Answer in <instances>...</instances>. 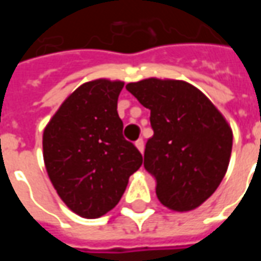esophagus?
I'll return each instance as SVG.
<instances>
[{
  "mask_svg": "<svg viewBox=\"0 0 261 261\" xmlns=\"http://www.w3.org/2000/svg\"><path fill=\"white\" fill-rule=\"evenodd\" d=\"M136 147H137V149H138V151H140V152H144V141H142L141 138H140V140H137L136 141Z\"/></svg>",
  "mask_w": 261,
  "mask_h": 261,
  "instance_id": "1",
  "label": "esophagus"
}]
</instances>
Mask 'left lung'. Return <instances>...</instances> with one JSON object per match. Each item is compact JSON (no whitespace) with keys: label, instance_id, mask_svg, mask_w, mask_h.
I'll list each match as a JSON object with an SVG mask.
<instances>
[{"label":"left lung","instance_id":"obj_1","mask_svg":"<svg viewBox=\"0 0 261 261\" xmlns=\"http://www.w3.org/2000/svg\"><path fill=\"white\" fill-rule=\"evenodd\" d=\"M151 110L153 136L144 153L165 207L187 213L213 196L232 152V128L200 89L179 80H147L125 85Z\"/></svg>","mask_w":261,"mask_h":261}]
</instances>
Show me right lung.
<instances>
[{
  "label": "right lung",
  "instance_id": "1",
  "mask_svg": "<svg viewBox=\"0 0 261 261\" xmlns=\"http://www.w3.org/2000/svg\"><path fill=\"white\" fill-rule=\"evenodd\" d=\"M123 81L106 78L78 86L43 131L48 179L67 207L82 218L113 210L142 155L123 137L117 99Z\"/></svg>",
  "mask_w": 261,
  "mask_h": 261
}]
</instances>
